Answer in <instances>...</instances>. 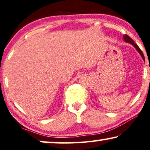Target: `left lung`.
I'll return each mask as SVG.
<instances>
[{
	"mask_svg": "<svg viewBox=\"0 0 150 150\" xmlns=\"http://www.w3.org/2000/svg\"><path fill=\"white\" fill-rule=\"evenodd\" d=\"M123 40H124L125 42H127V43L131 44L132 45L134 46V47L136 48V49H137V51L138 52H139V54L141 55V56L142 57V58L143 59V60L145 61V57H144V55H143L142 51H141V50L140 49V48L139 47V46H138V45H137V44H136V43L134 42L133 40L130 37L128 36V35H123Z\"/></svg>",
	"mask_w": 150,
	"mask_h": 150,
	"instance_id": "obj_1",
	"label": "left lung"
}]
</instances>
